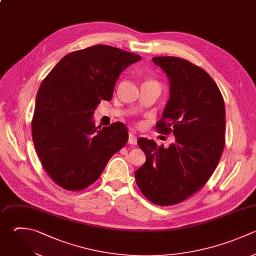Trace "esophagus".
Instances as JSON below:
<instances>
[{"instance_id":"obj_1","label":"esophagus","mask_w":256,"mask_h":256,"mask_svg":"<svg viewBox=\"0 0 256 256\" xmlns=\"http://www.w3.org/2000/svg\"><path fill=\"white\" fill-rule=\"evenodd\" d=\"M128 143H129L130 145H136V144H137V138H136L132 133H129Z\"/></svg>"}]
</instances>
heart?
<instances>
[{"mask_svg": "<svg viewBox=\"0 0 256 256\" xmlns=\"http://www.w3.org/2000/svg\"><path fill=\"white\" fill-rule=\"evenodd\" d=\"M152 82H154V81H152Z\"/></svg>", "mask_w": 256, "mask_h": 256, "instance_id": "obj_1", "label": "heart"}]
</instances>
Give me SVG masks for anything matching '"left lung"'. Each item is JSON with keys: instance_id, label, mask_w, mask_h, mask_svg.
<instances>
[{"instance_id": "left-lung-1", "label": "left lung", "mask_w": 256, "mask_h": 256, "mask_svg": "<svg viewBox=\"0 0 256 256\" xmlns=\"http://www.w3.org/2000/svg\"><path fill=\"white\" fill-rule=\"evenodd\" d=\"M168 76L170 98L156 130L173 133L168 148L139 138L146 155L135 172L143 195L160 206L178 204L200 190L213 174L225 145V106L221 92L202 68L178 57H154Z\"/></svg>"}]
</instances>
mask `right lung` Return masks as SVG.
<instances>
[{
	"label": "right lung",
	"instance_id": "obj_1",
	"mask_svg": "<svg viewBox=\"0 0 256 256\" xmlns=\"http://www.w3.org/2000/svg\"><path fill=\"white\" fill-rule=\"evenodd\" d=\"M140 60L139 55L96 45L69 53L43 80L32 137L44 169L62 188L79 191L93 184L126 145L123 123L100 129L92 117L101 100L112 99L122 71Z\"/></svg>",
	"mask_w": 256,
	"mask_h": 256
}]
</instances>
